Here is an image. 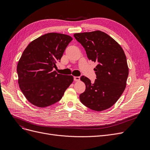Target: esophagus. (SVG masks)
<instances>
[{"instance_id":"obj_1","label":"esophagus","mask_w":150,"mask_h":150,"mask_svg":"<svg viewBox=\"0 0 150 150\" xmlns=\"http://www.w3.org/2000/svg\"><path fill=\"white\" fill-rule=\"evenodd\" d=\"M74 80L75 81H79L80 80V77H79V76H74Z\"/></svg>"}]
</instances>
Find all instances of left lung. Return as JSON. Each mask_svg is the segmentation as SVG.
I'll use <instances>...</instances> for the list:
<instances>
[{"label":"left lung","mask_w":150,"mask_h":150,"mask_svg":"<svg viewBox=\"0 0 150 150\" xmlns=\"http://www.w3.org/2000/svg\"><path fill=\"white\" fill-rule=\"evenodd\" d=\"M74 37L84 48L89 59L97 64L94 83L84 76L81 77L86 90L79 95L80 101L91 110H107L126 88L129 69L125 52L116 40L100 30L76 33Z\"/></svg>","instance_id":"8db88e82"}]
</instances>
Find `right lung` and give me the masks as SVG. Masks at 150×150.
Returning <instances> with one entry per match:
<instances>
[{"mask_svg":"<svg viewBox=\"0 0 150 150\" xmlns=\"http://www.w3.org/2000/svg\"><path fill=\"white\" fill-rule=\"evenodd\" d=\"M71 36L47 33L32 41L17 64L19 88L33 105L47 107L58 102L73 81V76L53 71L60 62Z\"/></svg>","mask_w":150,"mask_h":150,"instance_id":"add662e5","label":"right lung"}]
</instances>
